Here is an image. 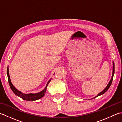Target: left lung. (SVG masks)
Wrapping results in <instances>:
<instances>
[{
  "mask_svg": "<svg viewBox=\"0 0 122 122\" xmlns=\"http://www.w3.org/2000/svg\"><path fill=\"white\" fill-rule=\"evenodd\" d=\"M114 71H115V68H114V62H113V74H112V78H111V80H110V82H109V83L108 84V85H107V87H106L105 88V89L103 91H102L101 92V93H100L99 94H98V95H97V96H96V97H94V98H95V97H98V96H100V95H102V94H104V93H105L108 90V89H109V87H110V86H111V84H112V81H113V76H114Z\"/></svg>",
  "mask_w": 122,
  "mask_h": 122,
  "instance_id": "left-lung-1",
  "label": "left lung"
}]
</instances>
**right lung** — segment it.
I'll list each match as a JSON object with an SVG mask.
<instances>
[{
  "instance_id": "1",
  "label": "right lung",
  "mask_w": 122,
  "mask_h": 122,
  "mask_svg": "<svg viewBox=\"0 0 122 122\" xmlns=\"http://www.w3.org/2000/svg\"><path fill=\"white\" fill-rule=\"evenodd\" d=\"M7 76H8V82H9V84L10 85V87L11 88V89L13 91L15 95H17L18 97H21L22 98L23 100H27V101H35L39 99V98L42 97L44 95H45L46 88H47V86L48 84L49 83V82H50L51 80H49V82H48L47 84H46V86L45 89H44L42 91L38 93H36V94H32V93H30V94H24V93H22L21 92H20L19 91L17 90L14 87V85H12V83L11 82V80H10V78L9 76V70L8 68H7Z\"/></svg>"
}]
</instances>
